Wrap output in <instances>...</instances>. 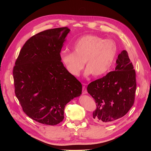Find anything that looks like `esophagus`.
Wrapping results in <instances>:
<instances>
[{
  "mask_svg": "<svg viewBox=\"0 0 151 151\" xmlns=\"http://www.w3.org/2000/svg\"><path fill=\"white\" fill-rule=\"evenodd\" d=\"M87 93H88V92H87V89L86 88V87L84 86H83V94H86Z\"/></svg>",
  "mask_w": 151,
  "mask_h": 151,
  "instance_id": "esophagus-1",
  "label": "esophagus"
}]
</instances>
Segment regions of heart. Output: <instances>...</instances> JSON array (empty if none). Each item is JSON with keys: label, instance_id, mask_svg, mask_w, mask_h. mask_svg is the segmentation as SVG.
I'll list each match as a JSON object with an SVG mask.
<instances>
[{"label": "heart", "instance_id": "obj_1", "mask_svg": "<svg viewBox=\"0 0 151 151\" xmlns=\"http://www.w3.org/2000/svg\"><path fill=\"white\" fill-rule=\"evenodd\" d=\"M74 52L64 50L61 60L68 72L75 76L80 75L85 65L84 75L100 76L111 68L117 54L116 43L95 35H86L76 40L73 45Z\"/></svg>", "mask_w": 151, "mask_h": 151}]
</instances>
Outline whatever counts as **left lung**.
Returning a JSON list of instances; mask_svg holds the SVG:
<instances>
[{"label":"left lung","mask_w":151,"mask_h":151,"mask_svg":"<svg viewBox=\"0 0 151 151\" xmlns=\"http://www.w3.org/2000/svg\"><path fill=\"white\" fill-rule=\"evenodd\" d=\"M116 64L114 71L91 82L87 88L96 103L93 118L102 124H110L123 117L134 104L136 73L127 51L119 54Z\"/></svg>","instance_id":"left-lung-1"}]
</instances>
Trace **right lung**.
Segmentation results:
<instances>
[{"label": "right lung", "instance_id": "1", "mask_svg": "<svg viewBox=\"0 0 151 151\" xmlns=\"http://www.w3.org/2000/svg\"><path fill=\"white\" fill-rule=\"evenodd\" d=\"M70 30L51 29L30 37L13 67L16 96L23 111L39 123L59 124L65 105L82 92L81 83L61 62L60 52Z\"/></svg>", "mask_w": 151, "mask_h": 151}]
</instances>
